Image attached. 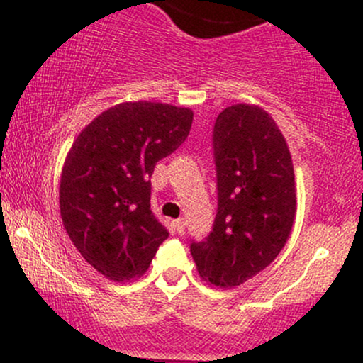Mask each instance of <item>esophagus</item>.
I'll return each instance as SVG.
<instances>
[{
    "mask_svg": "<svg viewBox=\"0 0 363 363\" xmlns=\"http://www.w3.org/2000/svg\"><path fill=\"white\" fill-rule=\"evenodd\" d=\"M174 228H176V232H177L179 235L184 234V230H186V220H184V218L176 220V222H174Z\"/></svg>",
    "mask_w": 363,
    "mask_h": 363,
    "instance_id": "34e87169",
    "label": "esophagus"
}]
</instances>
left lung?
Segmentation results:
<instances>
[{
  "label": "left lung",
  "instance_id": "1",
  "mask_svg": "<svg viewBox=\"0 0 363 363\" xmlns=\"http://www.w3.org/2000/svg\"><path fill=\"white\" fill-rule=\"evenodd\" d=\"M218 211L213 232L191 244L199 277L237 289L280 254L297 213L294 162L269 112L235 104L213 131Z\"/></svg>",
  "mask_w": 363,
  "mask_h": 363
}]
</instances>
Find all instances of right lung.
<instances>
[{
  "mask_svg": "<svg viewBox=\"0 0 363 363\" xmlns=\"http://www.w3.org/2000/svg\"><path fill=\"white\" fill-rule=\"evenodd\" d=\"M189 107L121 102L74 138L60 181L66 234L94 269L126 283L143 277L169 237L150 208L155 164L187 138Z\"/></svg>",
  "mask_w": 363,
  "mask_h": 363,
  "instance_id": "obj_1",
  "label": "right lung"
}]
</instances>
